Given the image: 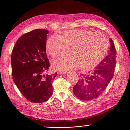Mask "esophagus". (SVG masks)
<instances>
[{"label":"esophagus","instance_id":"obj_1","mask_svg":"<svg viewBox=\"0 0 130 130\" xmlns=\"http://www.w3.org/2000/svg\"><path fill=\"white\" fill-rule=\"evenodd\" d=\"M58 73H59V74H66V73H63V72H59Z\"/></svg>","mask_w":130,"mask_h":130}]
</instances>
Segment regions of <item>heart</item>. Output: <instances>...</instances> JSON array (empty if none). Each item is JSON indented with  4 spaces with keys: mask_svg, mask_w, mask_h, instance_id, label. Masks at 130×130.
Listing matches in <instances>:
<instances>
[{
    "mask_svg": "<svg viewBox=\"0 0 130 130\" xmlns=\"http://www.w3.org/2000/svg\"><path fill=\"white\" fill-rule=\"evenodd\" d=\"M109 42L105 34L88 30L65 31L62 36L54 34L46 42V48L51 57L70 55L53 62L54 67L66 73L77 67L81 70L93 68L107 54Z\"/></svg>",
    "mask_w": 130,
    "mask_h": 130,
    "instance_id": "b5f03b06",
    "label": "heart"
}]
</instances>
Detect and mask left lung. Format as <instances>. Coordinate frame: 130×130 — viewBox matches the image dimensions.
Instances as JSON below:
<instances>
[{"mask_svg": "<svg viewBox=\"0 0 130 130\" xmlns=\"http://www.w3.org/2000/svg\"><path fill=\"white\" fill-rule=\"evenodd\" d=\"M111 49L108 54L93 70L81 74L73 93L81 100H90L99 96L112 79L116 67V50L110 38Z\"/></svg>", "mask_w": 130, "mask_h": 130, "instance_id": "1", "label": "left lung"}]
</instances>
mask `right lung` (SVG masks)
Segmentation results:
<instances>
[{
	"instance_id": "add662e5",
	"label": "right lung",
	"mask_w": 130,
	"mask_h": 130,
	"mask_svg": "<svg viewBox=\"0 0 130 130\" xmlns=\"http://www.w3.org/2000/svg\"><path fill=\"white\" fill-rule=\"evenodd\" d=\"M48 33L47 30L36 29L22 35L11 55L14 84L27 100L35 103H44L52 96V80L57 75L44 74L50 67L46 54Z\"/></svg>"
}]
</instances>
